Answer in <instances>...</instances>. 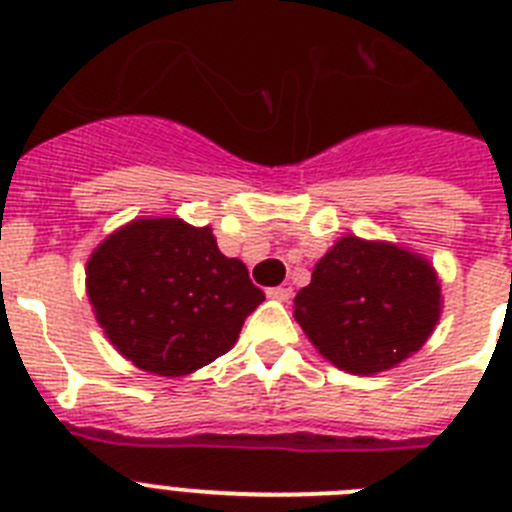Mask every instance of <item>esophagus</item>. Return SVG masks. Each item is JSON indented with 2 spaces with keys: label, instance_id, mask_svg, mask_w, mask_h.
Here are the masks:
<instances>
[{
  "label": "esophagus",
  "instance_id": "obj_1",
  "mask_svg": "<svg viewBox=\"0 0 512 512\" xmlns=\"http://www.w3.org/2000/svg\"><path fill=\"white\" fill-rule=\"evenodd\" d=\"M266 295H269L271 300L287 302L289 297H292V287H287V284H282V287H269L266 289Z\"/></svg>",
  "mask_w": 512,
  "mask_h": 512
}]
</instances>
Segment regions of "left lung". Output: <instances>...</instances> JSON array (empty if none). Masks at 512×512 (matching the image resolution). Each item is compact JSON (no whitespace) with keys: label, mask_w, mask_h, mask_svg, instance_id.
<instances>
[{"label":"left lung","mask_w":512,"mask_h":512,"mask_svg":"<svg viewBox=\"0 0 512 512\" xmlns=\"http://www.w3.org/2000/svg\"><path fill=\"white\" fill-rule=\"evenodd\" d=\"M441 315V284L425 259L346 235L295 297L312 346L351 374H377L415 354Z\"/></svg>","instance_id":"1"}]
</instances>
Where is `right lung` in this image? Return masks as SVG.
I'll return each mask as SVG.
<instances>
[{"mask_svg":"<svg viewBox=\"0 0 512 512\" xmlns=\"http://www.w3.org/2000/svg\"><path fill=\"white\" fill-rule=\"evenodd\" d=\"M87 292L112 346L138 369L182 377L223 356L264 302L210 228L135 220L92 253Z\"/></svg>","mask_w":512,"mask_h":512,"instance_id":"right-lung-1","label":"right lung"}]
</instances>
